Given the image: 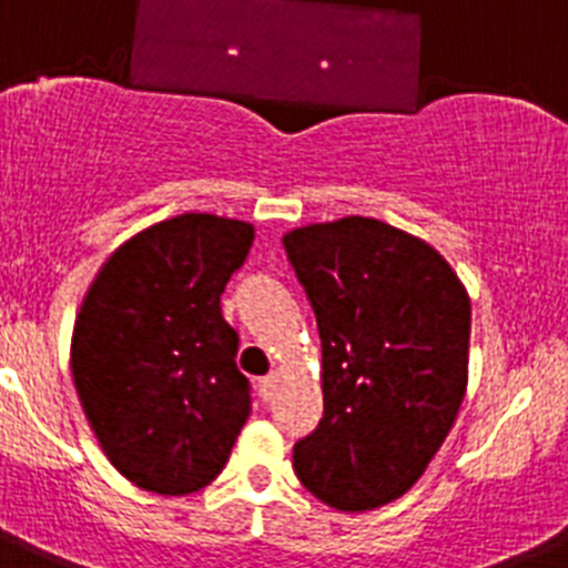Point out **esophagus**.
Wrapping results in <instances>:
<instances>
[{
	"instance_id": "obj_1",
	"label": "esophagus",
	"mask_w": 568,
	"mask_h": 568,
	"mask_svg": "<svg viewBox=\"0 0 568 568\" xmlns=\"http://www.w3.org/2000/svg\"><path fill=\"white\" fill-rule=\"evenodd\" d=\"M258 395L264 400H273L278 395V373H270L267 378L258 381Z\"/></svg>"
}]
</instances>
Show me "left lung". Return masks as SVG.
Listing matches in <instances>:
<instances>
[{
  "label": "left lung",
  "instance_id": "left-lung-1",
  "mask_svg": "<svg viewBox=\"0 0 568 568\" xmlns=\"http://www.w3.org/2000/svg\"><path fill=\"white\" fill-rule=\"evenodd\" d=\"M321 335L324 418L295 475L341 511L400 498L440 449L466 393L471 304L426 241L346 215L284 235Z\"/></svg>",
  "mask_w": 568,
  "mask_h": 568
}]
</instances>
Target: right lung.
<instances>
[{
	"label": "right lung",
	"instance_id": "right-lung-1",
	"mask_svg": "<svg viewBox=\"0 0 568 568\" xmlns=\"http://www.w3.org/2000/svg\"><path fill=\"white\" fill-rule=\"evenodd\" d=\"M255 230L184 213L124 241L77 315L70 369L110 464L155 495H190L219 478L250 418L239 333L222 293Z\"/></svg>",
	"mask_w": 568,
	"mask_h": 568
}]
</instances>
